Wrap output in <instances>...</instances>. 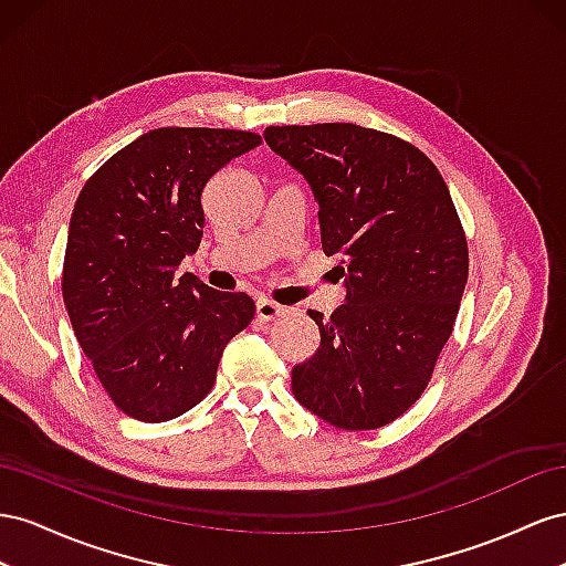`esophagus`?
Listing matches in <instances>:
<instances>
[{
  "instance_id": "34e87169",
  "label": "esophagus",
  "mask_w": 566,
  "mask_h": 566,
  "mask_svg": "<svg viewBox=\"0 0 566 566\" xmlns=\"http://www.w3.org/2000/svg\"><path fill=\"white\" fill-rule=\"evenodd\" d=\"M284 313H286L284 305L274 303L270 298H258V303H255V317L261 319V322H272V319L282 317Z\"/></svg>"
}]
</instances>
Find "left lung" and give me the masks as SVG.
<instances>
[{
    "mask_svg": "<svg viewBox=\"0 0 566 566\" xmlns=\"http://www.w3.org/2000/svg\"><path fill=\"white\" fill-rule=\"evenodd\" d=\"M268 147L319 206L322 251L342 258L346 303L292 369L296 400L338 429L394 422L424 394L470 274L458 211L431 160L353 123L270 125Z\"/></svg>",
    "mask_w": 566,
    "mask_h": 566,
    "instance_id": "8db88e82",
    "label": "left lung"
}]
</instances>
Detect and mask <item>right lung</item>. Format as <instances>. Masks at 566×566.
Segmentation results:
<instances>
[{
	"instance_id": "add662e5",
	"label": "right lung",
	"mask_w": 566,
	"mask_h": 566,
	"mask_svg": "<svg viewBox=\"0 0 566 566\" xmlns=\"http://www.w3.org/2000/svg\"><path fill=\"white\" fill-rule=\"evenodd\" d=\"M261 135L158 127L113 154L73 208L63 303L116 408L168 422L213 389L224 346L253 319L244 292H218L175 270L203 234L201 193Z\"/></svg>"
}]
</instances>
